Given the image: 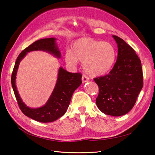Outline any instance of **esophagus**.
<instances>
[{
	"mask_svg": "<svg viewBox=\"0 0 155 155\" xmlns=\"http://www.w3.org/2000/svg\"><path fill=\"white\" fill-rule=\"evenodd\" d=\"M81 80L83 83H86L87 81H89V78H88L87 76H86V75H83L81 78Z\"/></svg>",
	"mask_w": 155,
	"mask_h": 155,
	"instance_id": "34e87169",
	"label": "esophagus"
}]
</instances>
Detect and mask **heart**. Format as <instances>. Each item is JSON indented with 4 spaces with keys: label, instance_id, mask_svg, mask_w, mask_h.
<instances>
[{
    "label": "heart",
    "instance_id": "1",
    "mask_svg": "<svg viewBox=\"0 0 155 155\" xmlns=\"http://www.w3.org/2000/svg\"><path fill=\"white\" fill-rule=\"evenodd\" d=\"M116 58V49L111 43L102 42L90 37L75 41L71 51L65 53V59L69 65H75L78 61H83V69L92 77H100L111 70Z\"/></svg>",
    "mask_w": 155,
    "mask_h": 155
}]
</instances>
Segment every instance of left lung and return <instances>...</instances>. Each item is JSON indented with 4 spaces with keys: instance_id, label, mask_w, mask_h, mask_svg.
<instances>
[{
    "instance_id": "1",
    "label": "left lung",
    "mask_w": 155,
    "mask_h": 155,
    "mask_svg": "<svg viewBox=\"0 0 155 155\" xmlns=\"http://www.w3.org/2000/svg\"><path fill=\"white\" fill-rule=\"evenodd\" d=\"M118 45V57L112 69L94 79L99 87L96 105L107 115L120 116L133 108L143 86L141 61L124 40L112 35Z\"/></svg>"
}]
</instances>
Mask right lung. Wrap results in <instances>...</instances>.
<instances>
[{
    "mask_svg": "<svg viewBox=\"0 0 155 155\" xmlns=\"http://www.w3.org/2000/svg\"><path fill=\"white\" fill-rule=\"evenodd\" d=\"M56 40L55 37L39 39L25 49L16 60L11 76L12 89L21 111L25 116L40 122H53L64 116L70 104L74 91L81 84V74H72L60 67L55 87L45 105L37 108H30L22 100L16 86V77L21 61L27 53L34 51H45L57 58H61V53Z\"/></svg>",
    "mask_w": 155,
    "mask_h": 155,
    "instance_id": "add662e5",
    "label": "right lung"
}]
</instances>
